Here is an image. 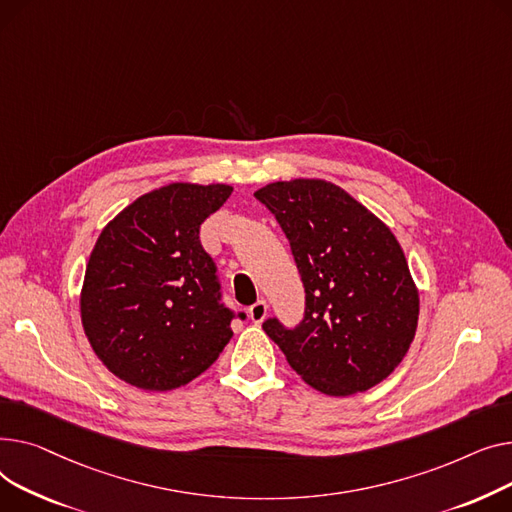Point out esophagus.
<instances>
[{
  "instance_id": "esophagus-1",
  "label": "esophagus",
  "mask_w": 512,
  "mask_h": 512,
  "mask_svg": "<svg viewBox=\"0 0 512 512\" xmlns=\"http://www.w3.org/2000/svg\"><path fill=\"white\" fill-rule=\"evenodd\" d=\"M266 314H268V306H266L264 299H258V302H256L254 306L248 308V316H250V320H252L254 324H260V322L266 318Z\"/></svg>"
}]
</instances>
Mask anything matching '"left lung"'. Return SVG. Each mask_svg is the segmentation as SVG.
<instances>
[{
    "instance_id": "obj_1",
    "label": "left lung",
    "mask_w": 512,
    "mask_h": 512,
    "mask_svg": "<svg viewBox=\"0 0 512 512\" xmlns=\"http://www.w3.org/2000/svg\"><path fill=\"white\" fill-rule=\"evenodd\" d=\"M254 196L285 231L306 289L302 324L285 328L270 318L264 333L324 395L380 384L403 362L419 316V291L395 233L326 179L273 182Z\"/></svg>"
}]
</instances>
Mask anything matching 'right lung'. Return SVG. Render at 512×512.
<instances>
[{"mask_svg": "<svg viewBox=\"0 0 512 512\" xmlns=\"http://www.w3.org/2000/svg\"><path fill=\"white\" fill-rule=\"evenodd\" d=\"M231 192L227 184L173 182L103 227L86 264L80 318L119 380L165 393L208 370L229 343L233 314L221 304L200 225Z\"/></svg>", "mask_w": 512, "mask_h": 512, "instance_id": "obj_1", "label": "right lung"}]
</instances>
